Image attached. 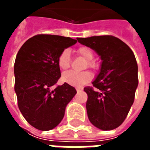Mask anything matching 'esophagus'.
Listing matches in <instances>:
<instances>
[{
	"mask_svg": "<svg viewBox=\"0 0 150 150\" xmlns=\"http://www.w3.org/2000/svg\"><path fill=\"white\" fill-rule=\"evenodd\" d=\"M76 91H77V92H79V91H83V89H82V88H76Z\"/></svg>",
	"mask_w": 150,
	"mask_h": 150,
	"instance_id": "1",
	"label": "esophagus"
}]
</instances>
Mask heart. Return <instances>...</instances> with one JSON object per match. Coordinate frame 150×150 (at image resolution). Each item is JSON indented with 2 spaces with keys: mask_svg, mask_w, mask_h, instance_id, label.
<instances>
[{
  "mask_svg": "<svg viewBox=\"0 0 150 150\" xmlns=\"http://www.w3.org/2000/svg\"><path fill=\"white\" fill-rule=\"evenodd\" d=\"M79 55H80L87 61L89 67H93L94 64L91 62L94 58V54L91 48L88 46H81L77 50ZM58 65L61 70H67L71 65V54L69 50H64L59 54L58 59ZM62 81L69 85H71L77 88H81L91 79V75L88 71L75 72L74 71H69L65 72L62 76Z\"/></svg>",
  "mask_w": 150,
  "mask_h": 150,
  "instance_id": "1",
  "label": "heart"
}]
</instances>
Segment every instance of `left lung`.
Segmentation results:
<instances>
[{"mask_svg":"<svg viewBox=\"0 0 150 150\" xmlns=\"http://www.w3.org/2000/svg\"><path fill=\"white\" fill-rule=\"evenodd\" d=\"M82 45L95 50L101 59L100 71L84 88L90 122L101 130H112L125 120L138 85V67L134 54L121 40L110 35L78 38Z\"/></svg>","mask_w":150,"mask_h":150,"instance_id":"left-lung-1","label":"left lung"}]
</instances>
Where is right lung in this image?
<instances>
[{"label": "right lung", "mask_w": 150, "mask_h": 150, "mask_svg": "<svg viewBox=\"0 0 150 150\" xmlns=\"http://www.w3.org/2000/svg\"><path fill=\"white\" fill-rule=\"evenodd\" d=\"M77 40L59 35L39 34L28 39L14 63V90L18 108L35 129L48 131L62 121L67 105L76 90L64 83L53 89L61 77L59 54Z\"/></svg>", "instance_id": "add662e5"}]
</instances>
